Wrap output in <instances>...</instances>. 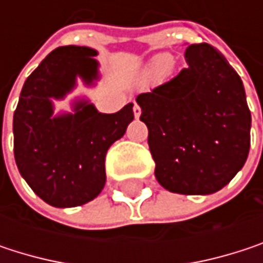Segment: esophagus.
<instances>
[{"label": "esophagus", "instance_id": "1", "mask_svg": "<svg viewBox=\"0 0 263 263\" xmlns=\"http://www.w3.org/2000/svg\"><path fill=\"white\" fill-rule=\"evenodd\" d=\"M134 116H135V119H140V116H141V108L137 103L134 105Z\"/></svg>", "mask_w": 263, "mask_h": 263}]
</instances>
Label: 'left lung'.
Segmentation results:
<instances>
[{
	"mask_svg": "<svg viewBox=\"0 0 263 263\" xmlns=\"http://www.w3.org/2000/svg\"><path fill=\"white\" fill-rule=\"evenodd\" d=\"M187 67L137 96L155 161V178L181 195H210L230 183L250 151L251 114L243 83L209 44H192Z\"/></svg>",
	"mask_w": 263,
	"mask_h": 263,
	"instance_id": "left-lung-1",
	"label": "left lung"
}]
</instances>
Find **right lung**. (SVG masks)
<instances>
[{
    "label": "right lung",
    "instance_id": "add662e5",
    "mask_svg": "<svg viewBox=\"0 0 263 263\" xmlns=\"http://www.w3.org/2000/svg\"><path fill=\"white\" fill-rule=\"evenodd\" d=\"M97 50L65 45L53 50L27 78L13 114V152L21 177L47 204L83 205L103 190L105 158L134 120V103L119 112H99L86 96L70 111H54L78 80L91 88L100 80Z\"/></svg>",
    "mask_w": 263,
    "mask_h": 263
}]
</instances>
